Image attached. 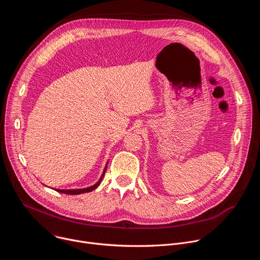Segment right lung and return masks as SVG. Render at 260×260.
<instances>
[{"instance_id": "obj_1", "label": "right lung", "mask_w": 260, "mask_h": 260, "mask_svg": "<svg viewBox=\"0 0 260 260\" xmlns=\"http://www.w3.org/2000/svg\"><path fill=\"white\" fill-rule=\"evenodd\" d=\"M107 165H108V162L106 164V166L104 168V171H103V174H102L101 178L99 179V181L95 184L92 185V186H89V187H86V188H77V189H54V190H56L57 192H60V193H66V194H81V193L90 192L93 189H95L101 184V181H102L103 177L105 176V173H106V170H107Z\"/></svg>"}]
</instances>
